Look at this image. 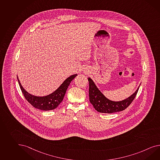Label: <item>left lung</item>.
<instances>
[{"label":"left lung","mask_w":160,"mask_h":160,"mask_svg":"<svg viewBox=\"0 0 160 160\" xmlns=\"http://www.w3.org/2000/svg\"><path fill=\"white\" fill-rule=\"evenodd\" d=\"M88 81L89 84V95L90 102L96 110L102 113L111 114L124 110L135 98L140 86L139 85L135 93L128 98L121 101L115 102L107 98L98 89V88L90 77L88 78Z\"/></svg>","instance_id":"left-lung-1"}]
</instances>
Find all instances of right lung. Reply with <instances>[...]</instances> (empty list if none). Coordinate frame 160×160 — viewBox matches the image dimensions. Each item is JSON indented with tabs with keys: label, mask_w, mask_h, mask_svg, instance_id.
<instances>
[{
	"label": "right lung",
	"mask_w": 160,
	"mask_h": 160,
	"mask_svg": "<svg viewBox=\"0 0 160 160\" xmlns=\"http://www.w3.org/2000/svg\"><path fill=\"white\" fill-rule=\"evenodd\" d=\"M77 75V74L71 75L52 93L45 96H36L29 93L21 85L18 77L17 80L25 98L33 107L42 110L49 111L55 109L62 102L70 83Z\"/></svg>",
	"instance_id": "1"
}]
</instances>
